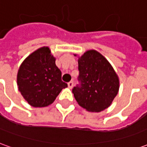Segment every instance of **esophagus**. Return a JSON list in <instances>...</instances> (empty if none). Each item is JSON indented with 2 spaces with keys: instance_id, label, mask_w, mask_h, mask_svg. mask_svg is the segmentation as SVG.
Masks as SVG:
<instances>
[{
  "instance_id": "esophagus-1",
  "label": "esophagus",
  "mask_w": 147,
  "mask_h": 147,
  "mask_svg": "<svg viewBox=\"0 0 147 147\" xmlns=\"http://www.w3.org/2000/svg\"><path fill=\"white\" fill-rule=\"evenodd\" d=\"M67 86H68V87H69L70 89H71V88H72V87H73V86H74L73 82H72V81L69 82V83H67Z\"/></svg>"
}]
</instances>
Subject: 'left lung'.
<instances>
[{
	"label": "left lung",
	"instance_id": "1",
	"mask_svg": "<svg viewBox=\"0 0 147 147\" xmlns=\"http://www.w3.org/2000/svg\"><path fill=\"white\" fill-rule=\"evenodd\" d=\"M78 64L81 84L72 89L76 102L89 112L105 110L119 91L120 80L117 72L107 59L94 49L79 57Z\"/></svg>",
	"mask_w": 147,
	"mask_h": 147
}]
</instances>
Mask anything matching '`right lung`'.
Listing matches in <instances>:
<instances>
[{"label":"right lung","mask_w":147,"mask_h":147,"mask_svg":"<svg viewBox=\"0 0 147 147\" xmlns=\"http://www.w3.org/2000/svg\"><path fill=\"white\" fill-rule=\"evenodd\" d=\"M48 46L30 53L17 73L18 89L28 104L35 108L51 105L67 84L61 80V71Z\"/></svg>","instance_id":"right-lung-1"}]
</instances>
